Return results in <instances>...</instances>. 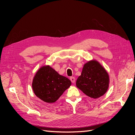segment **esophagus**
<instances>
[{
	"instance_id": "obj_1",
	"label": "esophagus",
	"mask_w": 135,
	"mask_h": 135,
	"mask_svg": "<svg viewBox=\"0 0 135 135\" xmlns=\"http://www.w3.org/2000/svg\"><path fill=\"white\" fill-rule=\"evenodd\" d=\"M70 80H71V81L72 82V83H74V82H75V78H74V76L70 77Z\"/></svg>"
}]
</instances>
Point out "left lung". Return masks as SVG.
Listing matches in <instances>:
<instances>
[{"label":"left lung","instance_id":"left-lung-1","mask_svg":"<svg viewBox=\"0 0 135 135\" xmlns=\"http://www.w3.org/2000/svg\"><path fill=\"white\" fill-rule=\"evenodd\" d=\"M108 84V73L95 60L86 63L76 82L77 88L93 99L103 96L107 90Z\"/></svg>","mask_w":135,"mask_h":135}]
</instances>
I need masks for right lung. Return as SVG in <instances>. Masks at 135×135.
<instances>
[{"instance_id":"right-lung-1","label":"right lung","mask_w":135,"mask_h":135,"mask_svg":"<svg viewBox=\"0 0 135 135\" xmlns=\"http://www.w3.org/2000/svg\"><path fill=\"white\" fill-rule=\"evenodd\" d=\"M71 85L69 79L59 75L57 71L47 65L38 71L32 86L37 97L45 102L51 103L58 100Z\"/></svg>"}]
</instances>
